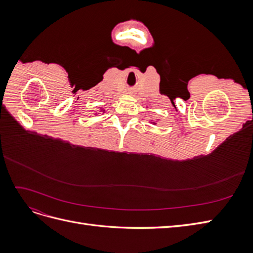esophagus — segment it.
Here are the masks:
<instances>
[{
	"label": "esophagus",
	"instance_id": "obj_1",
	"mask_svg": "<svg viewBox=\"0 0 253 253\" xmlns=\"http://www.w3.org/2000/svg\"><path fill=\"white\" fill-rule=\"evenodd\" d=\"M127 93H128V94H131V95H134V94H135V91H134L133 89H128V90H127Z\"/></svg>",
	"mask_w": 253,
	"mask_h": 253
}]
</instances>
